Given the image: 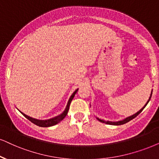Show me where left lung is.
<instances>
[{
    "instance_id": "1",
    "label": "left lung",
    "mask_w": 159,
    "mask_h": 159,
    "mask_svg": "<svg viewBox=\"0 0 159 159\" xmlns=\"http://www.w3.org/2000/svg\"><path fill=\"white\" fill-rule=\"evenodd\" d=\"M152 92H151V94H150V98H149V100H148V102H147L145 105L144 106V107L142 108H141V109H140L139 111L138 112H136V113L135 114H134V115L128 116V117L125 118V120H121V121H118V122L104 121L103 120H100L99 118H97V119H98V120H99V121H100V122H105V123H106V124H108V125H123V124H125V123H126V122H129V121H130V120H131L134 119V118H135L136 116H137L139 115V114L140 113H141V112H142V111H143V109H144V108H145V106H147V104H148V103H149V101H150V98H151V96H152Z\"/></svg>"
}]
</instances>
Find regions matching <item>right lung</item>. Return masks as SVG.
Segmentation results:
<instances>
[{"label": "right lung", "instance_id": "1", "mask_svg": "<svg viewBox=\"0 0 159 159\" xmlns=\"http://www.w3.org/2000/svg\"><path fill=\"white\" fill-rule=\"evenodd\" d=\"M78 89H77L75 90V92H73V94L71 95V97L68 100V103H67V107H66L65 111L63 112L61 114H60V115L57 116H55V117L53 118H51V119H49V120H37V119H34V118H32L31 116L26 115V114H23V112H21V114H23V115L25 116V118H27L28 120H30L31 122H33L34 124L37 125L39 126V127H50V126H53V125H55L57 123H59L62 120L64 119V118L65 117L66 115L67 114V112H68V110H69V108H70V103H71V101L73 100L74 96H75V94L77 93Z\"/></svg>", "mask_w": 159, "mask_h": 159}]
</instances>
